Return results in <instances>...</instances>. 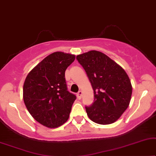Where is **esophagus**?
<instances>
[{"label":"esophagus","mask_w":156,"mask_h":156,"mask_svg":"<svg viewBox=\"0 0 156 156\" xmlns=\"http://www.w3.org/2000/svg\"><path fill=\"white\" fill-rule=\"evenodd\" d=\"M82 93H83V92H82L81 90L78 91V93H77V96H78V99H81V97H82Z\"/></svg>","instance_id":"34e87169"}]
</instances>
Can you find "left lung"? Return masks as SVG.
Returning a JSON list of instances; mask_svg holds the SVG:
<instances>
[{
	"mask_svg": "<svg viewBox=\"0 0 156 156\" xmlns=\"http://www.w3.org/2000/svg\"><path fill=\"white\" fill-rule=\"evenodd\" d=\"M92 86L94 102L86 106L89 118L108 125L115 122L129 105L132 86L123 68L104 53L90 51L76 56Z\"/></svg>",
	"mask_w": 156,
	"mask_h": 156,
	"instance_id": "obj_1",
	"label": "left lung"
}]
</instances>
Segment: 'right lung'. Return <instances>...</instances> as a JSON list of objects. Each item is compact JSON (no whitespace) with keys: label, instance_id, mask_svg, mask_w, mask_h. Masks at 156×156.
Listing matches in <instances>:
<instances>
[{"label":"right lung","instance_id":"obj_1","mask_svg":"<svg viewBox=\"0 0 156 156\" xmlns=\"http://www.w3.org/2000/svg\"><path fill=\"white\" fill-rule=\"evenodd\" d=\"M76 56L55 52L30 70L23 84V101L36 121L50 128L67 121L76 96L68 90L65 72Z\"/></svg>","mask_w":156,"mask_h":156}]
</instances>
